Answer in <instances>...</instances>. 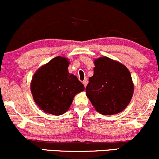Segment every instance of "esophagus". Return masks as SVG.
<instances>
[{
    "label": "esophagus",
    "mask_w": 159,
    "mask_h": 159,
    "mask_svg": "<svg viewBox=\"0 0 159 159\" xmlns=\"http://www.w3.org/2000/svg\"><path fill=\"white\" fill-rule=\"evenodd\" d=\"M87 83H88V81H87V78H85V79L83 81V84H84V85L85 87H86V86H87Z\"/></svg>",
    "instance_id": "1"
}]
</instances>
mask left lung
I'll return each mask as SVG.
<instances>
[{"label":"left lung","mask_w":159,"mask_h":159,"mask_svg":"<svg viewBox=\"0 0 159 159\" xmlns=\"http://www.w3.org/2000/svg\"><path fill=\"white\" fill-rule=\"evenodd\" d=\"M94 73L89 78L86 93L97 112L113 115L123 111L134 92L130 72L123 64L107 57L94 61Z\"/></svg>","instance_id":"1"}]
</instances>
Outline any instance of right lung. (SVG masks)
I'll return each instance as SVG.
<instances>
[{"label": "right lung", "mask_w": 159, "mask_h": 159, "mask_svg": "<svg viewBox=\"0 0 159 159\" xmlns=\"http://www.w3.org/2000/svg\"><path fill=\"white\" fill-rule=\"evenodd\" d=\"M69 62L56 57L41 66L34 75L30 90L34 102L44 112L63 114L72 105L74 96L84 86L73 74L69 73Z\"/></svg>", "instance_id": "right-lung-1"}]
</instances>
